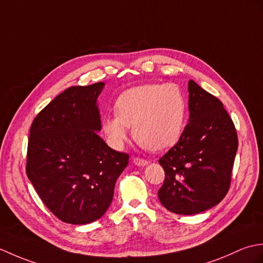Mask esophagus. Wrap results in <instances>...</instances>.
Returning <instances> with one entry per match:
<instances>
[{
	"label": "esophagus",
	"instance_id": "1",
	"mask_svg": "<svg viewBox=\"0 0 263 263\" xmlns=\"http://www.w3.org/2000/svg\"><path fill=\"white\" fill-rule=\"evenodd\" d=\"M133 162L135 163V164L138 165V166H144V165H146L147 163H148L147 160L141 159V157H133Z\"/></svg>",
	"mask_w": 263,
	"mask_h": 263
}]
</instances>
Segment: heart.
<instances>
[{"instance_id": "obj_1", "label": "heart", "mask_w": 263, "mask_h": 263, "mask_svg": "<svg viewBox=\"0 0 263 263\" xmlns=\"http://www.w3.org/2000/svg\"><path fill=\"white\" fill-rule=\"evenodd\" d=\"M115 115L102 118V130L115 148L128 139L129 127L142 147L162 152L172 147L182 135L186 100L174 83H147L134 86L117 98Z\"/></svg>"}]
</instances>
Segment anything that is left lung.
Returning a JSON list of instances; mask_svg holds the SVG:
<instances>
[{
  "label": "left lung",
  "instance_id": "obj_1",
  "mask_svg": "<svg viewBox=\"0 0 263 263\" xmlns=\"http://www.w3.org/2000/svg\"><path fill=\"white\" fill-rule=\"evenodd\" d=\"M188 91L189 122L159 160L165 172L159 199L179 215L205 212L224 199L238 145L234 122L219 99L192 80Z\"/></svg>",
  "mask_w": 263,
  "mask_h": 263
}]
</instances>
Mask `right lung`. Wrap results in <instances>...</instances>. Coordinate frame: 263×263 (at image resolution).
Returning a JSON list of instances; mask_svg holds the SVG:
<instances>
[{
  "label": "right lung",
  "mask_w": 263,
  "mask_h": 263,
  "mask_svg": "<svg viewBox=\"0 0 263 263\" xmlns=\"http://www.w3.org/2000/svg\"><path fill=\"white\" fill-rule=\"evenodd\" d=\"M103 82L71 86L49 102L30 127L26 172L45 206L64 223L102 217L129 155L110 148L97 99Z\"/></svg>",
  "instance_id": "add662e5"
}]
</instances>
